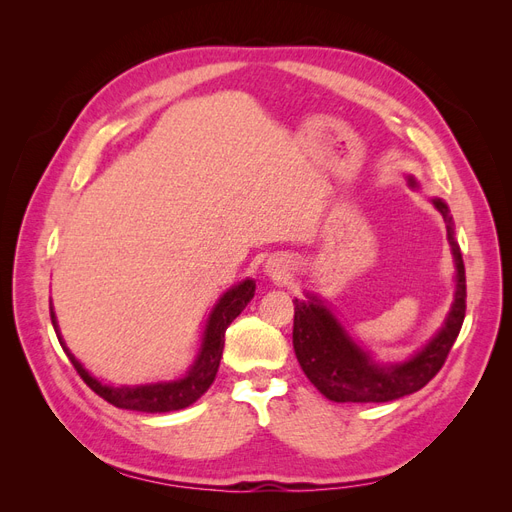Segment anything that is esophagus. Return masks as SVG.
Instances as JSON below:
<instances>
[{"label": "esophagus", "instance_id": "obj_1", "mask_svg": "<svg viewBox=\"0 0 512 512\" xmlns=\"http://www.w3.org/2000/svg\"><path fill=\"white\" fill-rule=\"evenodd\" d=\"M269 273L273 275V277H280L286 269H284V265H282V262L280 260H269Z\"/></svg>", "mask_w": 512, "mask_h": 512}]
</instances>
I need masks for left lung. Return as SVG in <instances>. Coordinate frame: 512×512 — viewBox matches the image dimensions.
Listing matches in <instances>:
<instances>
[{
	"label": "left lung",
	"instance_id": "1",
	"mask_svg": "<svg viewBox=\"0 0 512 512\" xmlns=\"http://www.w3.org/2000/svg\"><path fill=\"white\" fill-rule=\"evenodd\" d=\"M410 185H414V181H410ZM433 205L444 215L448 228V241H451L457 265V292L442 331L410 361L391 367L371 363L367 354L350 342L335 316L316 297L307 303L299 299L294 301V354H297L309 382L327 399L339 401V404H382V401H393L421 391L442 369L461 331L463 318H466L468 294L466 267H463L459 245L453 239L448 207L442 200H433Z\"/></svg>",
	"mask_w": 512,
	"mask_h": 512
}]
</instances>
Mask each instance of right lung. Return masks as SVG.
Here are the masks:
<instances>
[{
    "instance_id": "obj_1",
    "label": "right lung",
    "mask_w": 512,
    "mask_h": 512,
    "mask_svg": "<svg viewBox=\"0 0 512 512\" xmlns=\"http://www.w3.org/2000/svg\"><path fill=\"white\" fill-rule=\"evenodd\" d=\"M254 290H256V284L252 280H245L224 294L220 303L215 305L213 314L207 322L203 348H200L196 363L188 371V376L177 380V382L145 384V386H106V384L98 382L94 376H89L85 367L76 361L74 354L66 348L64 339H61L59 329H57L53 307H51V322H53V329L57 333L59 344L68 354V359L74 365L76 374L83 378V382L89 386L91 391L100 395L102 399H106L108 404H113L115 408H123V410L151 412V414L153 412H173V410H181V408H188L190 404H194L200 395H205V391L215 380V374H218L220 359H222V350H224L226 329L230 327V322L243 312L245 305L252 301Z\"/></svg>"
}]
</instances>
